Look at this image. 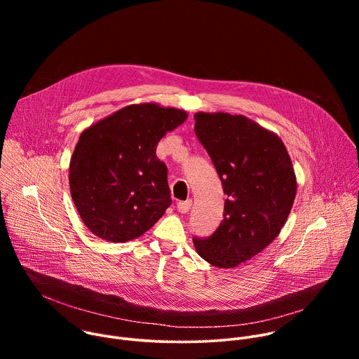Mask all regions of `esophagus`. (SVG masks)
I'll return each instance as SVG.
<instances>
[{"mask_svg":"<svg viewBox=\"0 0 359 359\" xmlns=\"http://www.w3.org/2000/svg\"><path fill=\"white\" fill-rule=\"evenodd\" d=\"M191 208V200H186V201H179L177 203V212L182 215H186Z\"/></svg>","mask_w":359,"mask_h":359,"instance_id":"1","label":"esophagus"}]
</instances>
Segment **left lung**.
Segmentation results:
<instances>
[{
	"mask_svg": "<svg viewBox=\"0 0 359 359\" xmlns=\"http://www.w3.org/2000/svg\"><path fill=\"white\" fill-rule=\"evenodd\" d=\"M194 132L220 176L224 219L208 238H193L203 260L233 269L280 234L297 193L288 151L277 133L244 115L197 112Z\"/></svg>",
	"mask_w": 359,
	"mask_h": 359,
	"instance_id": "1",
	"label": "left lung"
}]
</instances>
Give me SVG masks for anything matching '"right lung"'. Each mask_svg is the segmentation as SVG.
Wrapping results in <instances>:
<instances>
[{
	"label": "right lung",
	"mask_w": 359,
	"mask_h": 359,
	"mask_svg": "<svg viewBox=\"0 0 359 359\" xmlns=\"http://www.w3.org/2000/svg\"><path fill=\"white\" fill-rule=\"evenodd\" d=\"M187 112L155 102L125 107L82 130L69 163L75 208L92 234L125 243L151 229L172 204L159 140Z\"/></svg>",
	"instance_id": "add662e5"
}]
</instances>
